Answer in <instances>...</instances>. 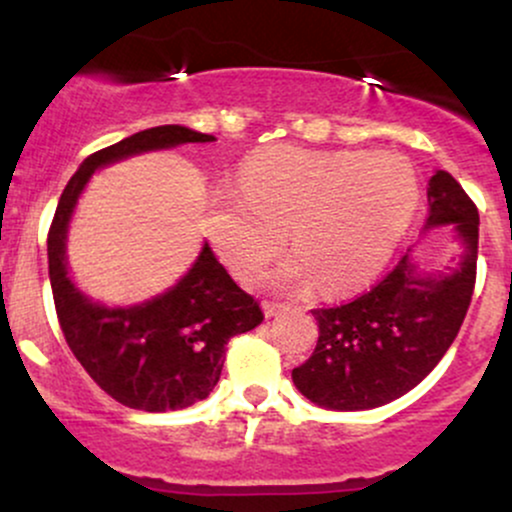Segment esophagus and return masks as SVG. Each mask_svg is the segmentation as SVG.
Instances as JSON below:
<instances>
[{
	"label": "esophagus",
	"instance_id": "obj_1",
	"mask_svg": "<svg viewBox=\"0 0 512 512\" xmlns=\"http://www.w3.org/2000/svg\"><path fill=\"white\" fill-rule=\"evenodd\" d=\"M262 310H264V315H267V317H276L279 313H284V305L274 303V301H264Z\"/></svg>",
	"mask_w": 512,
	"mask_h": 512
}]
</instances>
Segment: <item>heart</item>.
I'll list each match as a JSON object with an SVG mask.
<instances>
[{
	"instance_id": "b5f03b06",
	"label": "heart",
	"mask_w": 512,
	"mask_h": 512,
	"mask_svg": "<svg viewBox=\"0 0 512 512\" xmlns=\"http://www.w3.org/2000/svg\"><path fill=\"white\" fill-rule=\"evenodd\" d=\"M419 209V178L395 151H313L272 146L240 166L236 187L211 192L207 233L240 279L272 260L279 289L349 291L395 255Z\"/></svg>"
}]
</instances>
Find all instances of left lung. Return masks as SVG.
<instances>
[{
	"label": "left lung",
	"instance_id": "obj_1",
	"mask_svg": "<svg viewBox=\"0 0 512 512\" xmlns=\"http://www.w3.org/2000/svg\"><path fill=\"white\" fill-rule=\"evenodd\" d=\"M424 231L452 228L460 255L421 269L411 250L368 293L313 310L320 337L293 385L317 407L363 411L407 395L455 342L477 279L479 211L448 170L428 180Z\"/></svg>",
	"mask_w": 512,
	"mask_h": 512
}]
</instances>
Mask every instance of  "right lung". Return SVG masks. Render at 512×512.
Here are the masks:
<instances>
[{"label":"right lung","mask_w":512,"mask_h":512,"mask_svg":"<svg viewBox=\"0 0 512 512\" xmlns=\"http://www.w3.org/2000/svg\"><path fill=\"white\" fill-rule=\"evenodd\" d=\"M214 142L182 125L151 127L84 158L64 187L48 236L50 286L57 317L76 361L101 390L142 411L187 409L207 399L221 378L228 339L255 330L260 303L245 293L202 245L192 267L170 289L132 305L93 301L69 274V223L96 170L132 156L182 144Z\"/></svg>","instance_id":"right-lung-1"}]
</instances>
